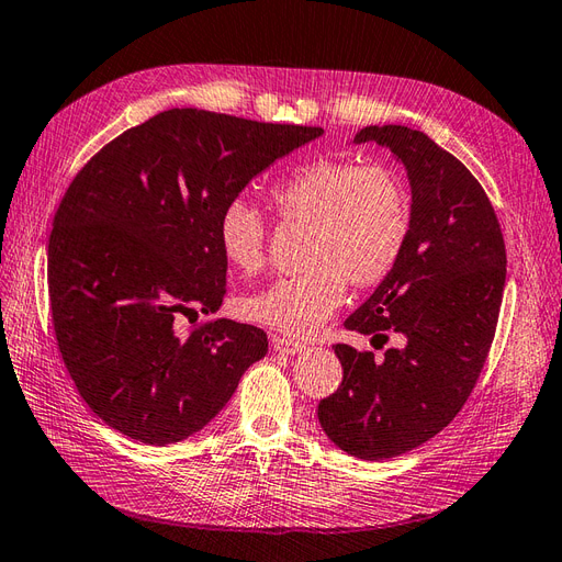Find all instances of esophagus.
Returning a JSON list of instances; mask_svg holds the SVG:
<instances>
[{
    "mask_svg": "<svg viewBox=\"0 0 562 562\" xmlns=\"http://www.w3.org/2000/svg\"><path fill=\"white\" fill-rule=\"evenodd\" d=\"M272 349L286 356H296L301 351H306V344H301L296 339H286V337H272Z\"/></svg>",
    "mask_w": 562,
    "mask_h": 562,
    "instance_id": "34e87169",
    "label": "esophagus"
}]
</instances>
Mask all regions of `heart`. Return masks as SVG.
<instances>
[{
  "label": "heart",
  "instance_id": "1",
  "mask_svg": "<svg viewBox=\"0 0 562 562\" xmlns=\"http://www.w3.org/2000/svg\"><path fill=\"white\" fill-rule=\"evenodd\" d=\"M268 196L284 221L311 225V268L272 280L244 299L241 313L254 323L311 337L341 306L347 282L375 286L404 256L413 201L406 180L392 166L318 158L272 182ZM215 235L233 268L251 272L263 263L266 223L244 199H233L221 211Z\"/></svg>",
  "mask_w": 562,
  "mask_h": 562
}]
</instances>
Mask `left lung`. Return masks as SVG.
Masks as SVG:
<instances>
[{"label": "left lung", "mask_w": 562, "mask_h": 562, "mask_svg": "<svg viewBox=\"0 0 562 562\" xmlns=\"http://www.w3.org/2000/svg\"><path fill=\"white\" fill-rule=\"evenodd\" d=\"M375 142L404 166L413 227L392 276L344 327L406 337L404 349L337 344L339 390L318 404L325 435L341 451L384 460L425 443L463 408L496 333L506 286V244L482 184L453 154L406 125H368L353 144Z\"/></svg>", "instance_id": "8db88e82"}]
</instances>
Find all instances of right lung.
<instances>
[{"label":"right lung","mask_w":562,"mask_h":562,"mask_svg":"<svg viewBox=\"0 0 562 562\" xmlns=\"http://www.w3.org/2000/svg\"><path fill=\"white\" fill-rule=\"evenodd\" d=\"M321 127L168 109L119 135L70 182L49 235L52 321L85 404L109 427L166 446L206 427L263 329L227 318L180 337V315L215 313L227 261L218 215Z\"/></svg>","instance_id":"add662e5"}]
</instances>
